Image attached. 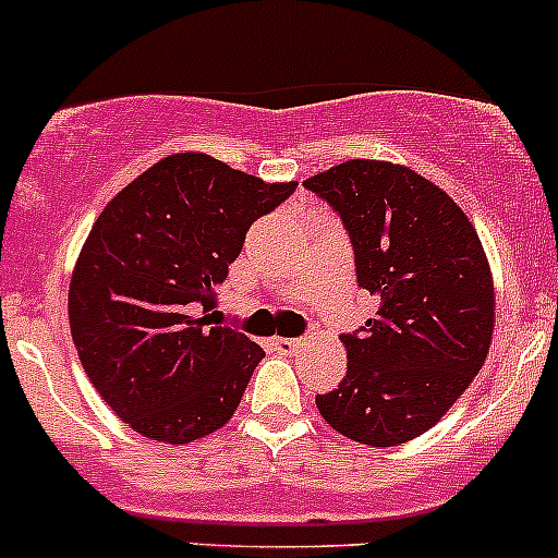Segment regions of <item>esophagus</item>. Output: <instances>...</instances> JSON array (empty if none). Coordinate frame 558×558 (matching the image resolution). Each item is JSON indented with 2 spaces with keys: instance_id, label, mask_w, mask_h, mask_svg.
<instances>
[{
  "instance_id": "1",
  "label": "esophagus",
  "mask_w": 558,
  "mask_h": 558,
  "mask_svg": "<svg viewBox=\"0 0 558 558\" xmlns=\"http://www.w3.org/2000/svg\"><path fill=\"white\" fill-rule=\"evenodd\" d=\"M272 348L280 353V356H289V353H296L302 348L300 337H275Z\"/></svg>"
}]
</instances>
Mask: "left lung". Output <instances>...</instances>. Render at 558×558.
I'll return each instance as SVG.
<instances>
[{"instance_id": "obj_1", "label": "left lung", "mask_w": 558, "mask_h": 558, "mask_svg": "<svg viewBox=\"0 0 558 558\" xmlns=\"http://www.w3.org/2000/svg\"><path fill=\"white\" fill-rule=\"evenodd\" d=\"M340 216L375 318L340 335L348 369L315 393L331 429L375 448L424 435L472 384L494 331L486 253L459 205L408 167L353 159L305 180Z\"/></svg>"}]
</instances>
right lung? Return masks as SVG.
<instances>
[{
	"label": "right lung",
	"instance_id": "add662e5",
	"mask_svg": "<svg viewBox=\"0 0 558 558\" xmlns=\"http://www.w3.org/2000/svg\"><path fill=\"white\" fill-rule=\"evenodd\" d=\"M294 191L174 154L97 218L70 283V329L94 388L134 432L183 446L234 415L264 351L210 320L216 289L251 223Z\"/></svg>",
	"mask_w": 558,
	"mask_h": 558
}]
</instances>
